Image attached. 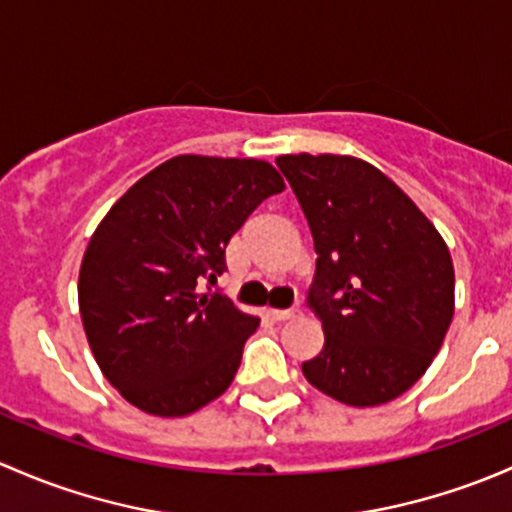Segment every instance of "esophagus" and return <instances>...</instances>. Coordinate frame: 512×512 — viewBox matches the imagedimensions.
Masks as SVG:
<instances>
[{"mask_svg": "<svg viewBox=\"0 0 512 512\" xmlns=\"http://www.w3.org/2000/svg\"><path fill=\"white\" fill-rule=\"evenodd\" d=\"M266 313L271 315L273 320H291L300 313V310L298 308H268Z\"/></svg>", "mask_w": 512, "mask_h": 512, "instance_id": "34e87169", "label": "esophagus"}]
</instances>
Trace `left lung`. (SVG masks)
Masks as SVG:
<instances>
[{
    "label": "left lung",
    "mask_w": 512,
    "mask_h": 512,
    "mask_svg": "<svg viewBox=\"0 0 512 512\" xmlns=\"http://www.w3.org/2000/svg\"><path fill=\"white\" fill-rule=\"evenodd\" d=\"M313 231L310 308L325 345L303 374L350 407H379L434 362L453 318V261L444 236L370 162L352 155H281Z\"/></svg>",
    "instance_id": "1"
}]
</instances>
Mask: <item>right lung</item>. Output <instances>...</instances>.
I'll return each instance as SVG.
<instances>
[{
	"mask_svg": "<svg viewBox=\"0 0 512 512\" xmlns=\"http://www.w3.org/2000/svg\"><path fill=\"white\" fill-rule=\"evenodd\" d=\"M286 189L254 157L177 155L140 177L93 231L78 310L103 377L140 412L187 416L234 382L258 318L202 293L249 214Z\"/></svg>",
	"mask_w": 512,
	"mask_h": 512,
	"instance_id": "right-lung-1",
	"label": "right lung"
}]
</instances>
